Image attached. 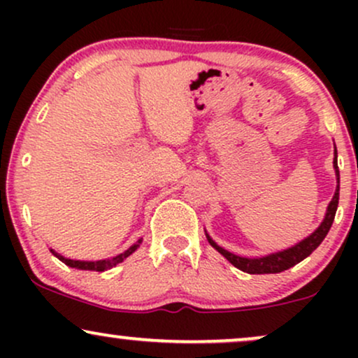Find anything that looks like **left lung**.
Wrapping results in <instances>:
<instances>
[{"mask_svg":"<svg viewBox=\"0 0 358 358\" xmlns=\"http://www.w3.org/2000/svg\"><path fill=\"white\" fill-rule=\"evenodd\" d=\"M334 168H335V173H336V183H338V185H336V192H335L334 199H331V202L328 203L327 215H324V219H323L322 224H320V227L316 229V231L311 234V236H308L305 241L298 242V244L293 245V248L281 250V252L269 254V256H264V257L249 259V257L236 256V254H232V252H229V250L222 249L220 245H217L215 242H213L210 237H208V234H207V241L210 242L212 248L219 250L222 256L227 259V261L231 262L232 266H236L237 269L244 271V273H249V274H276V273H282V271L293 268L294 264H298V262H301L303 259H306L316 248H318L320 244H322L324 237H327L328 231H330L331 224H334L336 207H338V196H340V171H338V163H336V148H335Z\"/></svg>","mask_w":358,"mask_h":358,"instance_id":"1","label":"left lung"}]
</instances>
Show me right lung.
I'll list each match as a JSON object with an SVG mask.
<instances>
[{
  "instance_id": "right-lung-1",
  "label": "right lung",
  "mask_w": 358,
  "mask_h": 358,
  "mask_svg": "<svg viewBox=\"0 0 358 358\" xmlns=\"http://www.w3.org/2000/svg\"><path fill=\"white\" fill-rule=\"evenodd\" d=\"M141 241H143V239H139V241L136 242V244L131 245V248L127 249V250H124V252H122V254H117L116 257L102 259V261H73V259H67V257L60 256V254H57L53 249H52V254H53V256L59 257L60 261L64 262V264L71 266V268L84 269V271H99V273H101V271H108V269H110V268H114V266H117L119 262L124 261V259H126L127 256H131V254H133L134 250H136V249L139 248V244H141Z\"/></svg>"
}]
</instances>
